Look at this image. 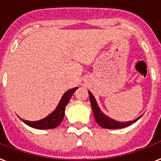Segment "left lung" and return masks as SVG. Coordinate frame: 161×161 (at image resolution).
<instances>
[{"mask_svg":"<svg viewBox=\"0 0 161 161\" xmlns=\"http://www.w3.org/2000/svg\"><path fill=\"white\" fill-rule=\"evenodd\" d=\"M89 96H90V103H91V107H92L93 114H94V117L96 119V123L98 124L99 125L105 128V129H121V128H125L127 126H130L132 124L136 123L142 116L136 118V119L131 120V121H128V122H120L117 120L114 119L112 118L108 117L106 114L101 110V108H99L97 102H96V98L94 97L92 93L89 91Z\"/></svg>","mask_w":161,"mask_h":161,"instance_id":"left-lung-1","label":"left lung"}]
</instances>
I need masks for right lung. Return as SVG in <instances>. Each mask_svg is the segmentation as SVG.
Segmentation results:
<instances>
[{
  "label": "right lung",
  "mask_w": 161,
  "mask_h": 161,
  "mask_svg": "<svg viewBox=\"0 0 161 161\" xmlns=\"http://www.w3.org/2000/svg\"><path fill=\"white\" fill-rule=\"evenodd\" d=\"M77 90V87L71 89V90H67L66 92L63 95V96L60 99L59 104L56 107V108L48 114L47 117H45L42 119L37 120V121H29V120L23 119L19 118L20 119L23 121L24 123L29 125L30 127L35 128L38 130H48V129H53L58 125H59L61 122H62L63 119H64V115H65V109L66 105L68 104L69 101L71 99V96L73 95V93Z\"/></svg>",
  "instance_id": "obj_1"
}]
</instances>
